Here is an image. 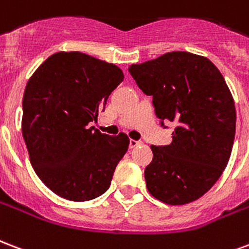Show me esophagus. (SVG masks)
Instances as JSON below:
<instances>
[{
	"mask_svg": "<svg viewBox=\"0 0 249 249\" xmlns=\"http://www.w3.org/2000/svg\"><path fill=\"white\" fill-rule=\"evenodd\" d=\"M140 143H141L140 141H134V140H130V141H129V147H130V149H134V147H137Z\"/></svg>",
	"mask_w": 249,
	"mask_h": 249,
	"instance_id": "34e87169",
	"label": "esophagus"
}]
</instances>
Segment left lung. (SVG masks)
Listing matches in <instances>:
<instances>
[{
	"label": "left lung",
	"mask_w": 249,
	"mask_h": 249,
	"mask_svg": "<svg viewBox=\"0 0 249 249\" xmlns=\"http://www.w3.org/2000/svg\"><path fill=\"white\" fill-rule=\"evenodd\" d=\"M129 71L153 96L162 125H178L170 145L151 146L147 191L167 205L198 200L219 179L234 145L236 112L223 75L206 57L181 51L133 64Z\"/></svg>",
	"instance_id": "8db88e82"
}]
</instances>
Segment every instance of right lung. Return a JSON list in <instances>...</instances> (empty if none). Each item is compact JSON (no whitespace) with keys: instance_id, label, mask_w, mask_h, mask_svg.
I'll return each mask as SVG.
<instances>
[{"instance_id":"obj_1","label":"right lung","mask_w":249,"mask_h":249,"mask_svg":"<svg viewBox=\"0 0 249 249\" xmlns=\"http://www.w3.org/2000/svg\"><path fill=\"white\" fill-rule=\"evenodd\" d=\"M124 79L119 66L81 52H57L28 79L22 134L32 168L62 198L89 201L111 185L129 146L126 134L108 136L91 121Z\"/></svg>"}]
</instances>
